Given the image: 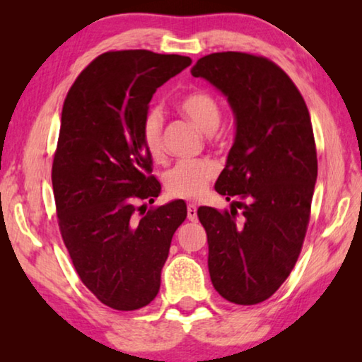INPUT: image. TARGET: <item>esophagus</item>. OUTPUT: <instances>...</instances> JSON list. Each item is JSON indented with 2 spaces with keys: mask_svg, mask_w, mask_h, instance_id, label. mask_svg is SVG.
Listing matches in <instances>:
<instances>
[{
  "mask_svg": "<svg viewBox=\"0 0 362 362\" xmlns=\"http://www.w3.org/2000/svg\"><path fill=\"white\" fill-rule=\"evenodd\" d=\"M187 216H188L189 222H196V220H198V207H196L194 204H188Z\"/></svg>",
  "mask_w": 362,
  "mask_h": 362,
  "instance_id": "obj_1",
  "label": "esophagus"
}]
</instances>
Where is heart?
I'll list each match as a JSON object with an SVG mask.
<instances>
[{
  "instance_id": "1",
  "label": "heart",
  "mask_w": 362,
  "mask_h": 362,
  "mask_svg": "<svg viewBox=\"0 0 362 362\" xmlns=\"http://www.w3.org/2000/svg\"><path fill=\"white\" fill-rule=\"evenodd\" d=\"M177 110L206 134L214 132L222 119V110L217 99L206 90L196 89L183 94L177 100ZM142 142L155 161L164 159L163 116L158 110H150L142 121ZM218 168L212 159L180 161L169 170L164 179L168 193L174 198L198 199L206 193L209 182L217 175Z\"/></svg>"
}]
</instances>
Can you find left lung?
<instances>
[{"mask_svg":"<svg viewBox=\"0 0 362 362\" xmlns=\"http://www.w3.org/2000/svg\"><path fill=\"white\" fill-rule=\"evenodd\" d=\"M192 75L222 90L236 115L235 144L216 182L235 203L223 212L198 209L211 281L231 303L265 302L296 267L308 228L317 177L310 112L289 75L263 56L214 52Z\"/></svg>","mask_w":362,"mask_h":362,"instance_id":"left-lung-1","label":"left lung"}]
</instances>
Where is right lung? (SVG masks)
I'll return each instance as SVG.
<instances>
[{
    "mask_svg": "<svg viewBox=\"0 0 362 362\" xmlns=\"http://www.w3.org/2000/svg\"><path fill=\"white\" fill-rule=\"evenodd\" d=\"M192 65L177 54L110 51L79 73L65 97L52 188L59 230L83 284L103 305H148L185 201L151 206L161 183L142 142V121L159 86Z\"/></svg>",
    "mask_w": 362,
    "mask_h": 362,
    "instance_id": "1",
    "label": "right lung"
}]
</instances>
